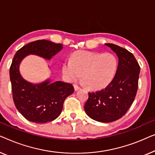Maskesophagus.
<instances>
[{"mask_svg":"<svg viewBox=\"0 0 155 155\" xmlns=\"http://www.w3.org/2000/svg\"><path fill=\"white\" fill-rule=\"evenodd\" d=\"M74 90L76 91H78V90H79V89H80V87H78V86H77V85H74Z\"/></svg>","mask_w":155,"mask_h":155,"instance_id":"34e87169","label":"esophagus"}]
</instances>
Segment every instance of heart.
<instances>
[{"mask_svg": "<svg viewBox=\"0 0 155 155\" xmlns=\"http://www.w3.org/2000/svg\"><path fill=\"white\" fill-rule=\"evenodd\" d=\"M118 67L117 59L111 53L78 52L69 59L62 67L64 78L74 81L81 77L90 89L105 88L112 81Z\"/></svg>", "mask_w": 155, "mask_h": 155, "instance_id": "heart-1", "label": "heart"}]
</instances>
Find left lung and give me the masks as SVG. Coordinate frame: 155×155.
<instances>
[{
  "instance_id": "left-lung-1",
  "label": "left lung",
  "mask_w": 155,
  "mask_h": 155,
  "mask_svg": "<svg viewBox=\"0 0 155 155\" xmlns=\"http://www.w3.org/2000/svg\"><path fill=\"white\" fill-rule=\"evenodd\" d=\"M118 58L114 79L104 89L89 93L84 105L93 120L109 123L121 118L131 105L138 90L140 66L131 53L112 43H105Z\"/></svg>"
}]
</instances>
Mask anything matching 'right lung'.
<instances>
[{
    "instance_id": "add662e5",
    "label": "right lung",
    "mask_w": 155,
    "mask_h": 155,
    "mask_svg": "<svg viewBox=\"0 0 155 155\" xmlns=\"http://www.w3.org/2000/svg\"><path fill=\"white\" fill-rule=\"evenodd\" d=\"M63 45L48 40H38L29 43L17 51L10 68L13 100L17 110L27 120L36 124L52 121L60 116L63 103L74 91L71 84L53 81L51 78L34 84L21 75L19 65L29 55L51 60L62 51Z\"/></svg>"
}]
</instances>
